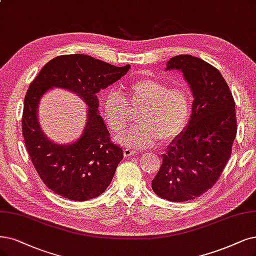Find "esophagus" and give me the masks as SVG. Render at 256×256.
<instances>
[{
    "label": "esophagus",
    "mask_w": 256,
    "mask_h": 256,
    "mask_svg": "<svg viewBox=\"0 0 256 256\" xmlns=\"http://www.w3.org/2000/svg\"><path fill=\"white\" fill-rule=\"evenodd\" d=\"M123 154H124L126 157H130V156H135L137 154V152L134 150H130V148H126L123 150Z\"/></svg>",
    "instance_id": "esophagus-1"
}]
</instances>
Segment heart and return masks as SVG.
Listing matches in <instances>:
<instances>
[{
    "mask_svg": "<svg viewBox=\"0 0 256 256\" xmlns=\"http://www.w3.org/2000/svg\"><path fill=\"white\" fill-rule=\"evenodd\" d=\"M128 103L133 108H142L140 124L132 126L128 133L117 138L121 144L133 148H146L158 139L171 142L184 130L191 117L192 98L186 88H171L154 79H144L130 85ZM104 116L112 133L124 130L130 119L126 100L118 92H110L104 99Z\"/></svg>",
    "mask_w": 256,
    "mask_h": 256,
    "instance_id": "b5f03b06",
    "label": "heart"
}]
</instances>
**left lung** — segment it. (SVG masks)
I'll list each match as a JSON object with an SVG mask.
<instances>
[{
	"instance_id": "left-lung-1",
	"label": "left lung",
	"mask_w": 256,
	"mask_h": 256,
	"mask_svg": "<svg viewBox=\"0 0 256 256\" xmlns=\"http://www.w3.org/2000/svg\"><path fill=\"white\" fill-rule=\"evenodd\" d=\"M164 70L182 72L194 100L184 130L162 154L152 188L164 200L182 202L210 190L228 162L238 130L235 103L218 70L197 56H173Z\"/></svg>"
}]
</instances>
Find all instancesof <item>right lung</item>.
Wrapping results in <instances>:
<instances>
[{
  "mask_svg": "<svg viewBox=\"0 0 256 256\" xmlns=\"http://www.w3.org/2000/svg\"><path fill=\"white\" fill-rule=\"evenodd\" d=\"M130 68V65L118 68L82 54H64L46 63L30 83L24 99L23 137L36 173L54 193L84 202L101 195L112 182L123 152L110 142L97 94ZM54 87L77 94L88 106L82 135L68 145L47 138L37 118L40 98Z\"/></svg>",
  "mask_w": 256,
  "mask_h": 256,
  "instance_id": "add662e5",
  "label": "right lung"
}]
</instances>
